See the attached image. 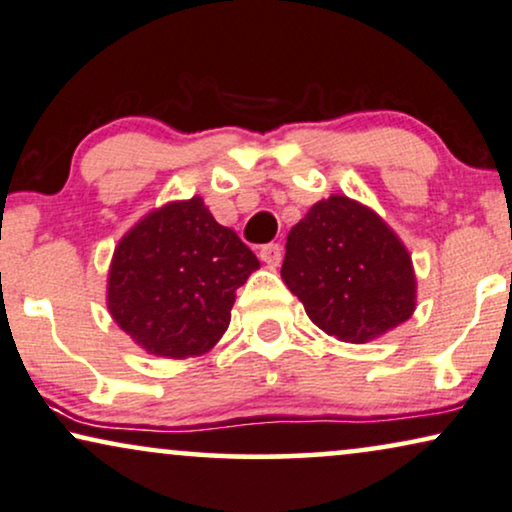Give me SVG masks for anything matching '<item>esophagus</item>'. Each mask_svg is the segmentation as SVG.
Instances as JSON below:
<instances>
[{
  "mask_svg": "<svg viewBox=\"0 0 512 512\" xmlns=\"http://www.w3.org/2000/svg\"><path fill=\"white\" fill-rule=\"evenodd\" d=\"M281 257H283V250L278 243H267L260 248V260L271 269H276L278 264H281Z\"/></svg>",
  "mask_w": 512,
  "mask_h": 512,
  "instance_id": "obj_1",
  "label": "esophagus"
}]
</instances>
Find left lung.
<instances>
[{
  "mask_svg": "<svg viewBox=\"0 0 512 512\" xmlns=\"http://www.w3.org/2000/svg\"><path fill=\"white\" fill-rule=\"evenodd\" d=\"M281 276L325 335L367 344L417 309V276L400 236L344 194L313 203L290 229Z\"/></svg>",
  "mask_w": 512,
  "mask_h": 512,
  "instance_id": "1",
  "label": "left lung"
}]
</instances>
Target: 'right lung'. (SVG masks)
<instances>
[{
  "label": "right lung",
  "mask_w": 512,
  "mask_h": 512,
  "mask_svg": "<svg viewBox=\"0 0 512 512\" xmlns=\"http://www.w3.org/2000/svg\"><path fill=\"white\" fill-rule=\"evenodd\" d=\"M260 260L201 196L149 210L121 236L107 271V311L149 356L185 360L227 332L236 290Z\"/></svg>",
  "instance_id": "obj_1"
}]
</instances>
